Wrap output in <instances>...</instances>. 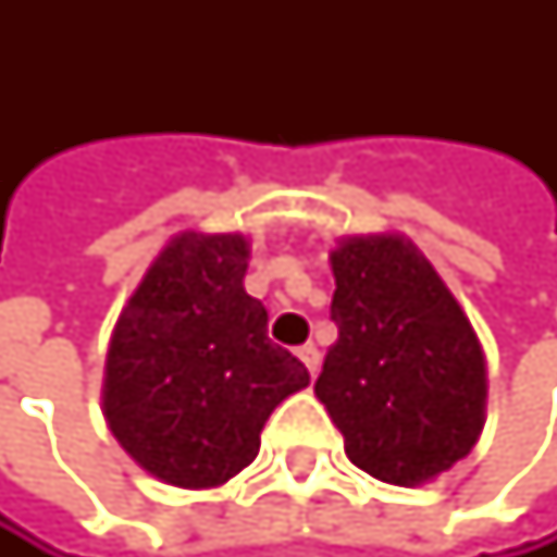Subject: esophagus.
I'll list each match as a JSON object with an SVG mask.
<instances>
[{
  "label": "esophagus",
  "mask_w": 557,
  "mask_h": 557,
  "mask_svg": "<svg viewBox=\"0 0 557 557\" xmlns=\"http://www.w3.org/2000/svg\"><path fill=\"white\" fill-rule=\"evenodd\" d=\"M297 357L304 360V368L310 371V377H317V371H320V350H317L313 344H304V347L297 350Z\"/></svg>",
  "instance_id": "obj_1"
}]
</instances>
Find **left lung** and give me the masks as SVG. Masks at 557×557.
Here are the masks:
<instances>
[{
	"instance_id": "1",
	"label": "left lung",
	"mask_w": 557,
	"mask_h": 557,
	"mask_svg": "<svg viewBox=\"0 0 557 557\" xmlns=\"http://www.w3.org/2000/svg\"><path fill=\"white\" fill-rule=\"evenodd\" d=\"M331 270L337 344L313 391L360 471L400 487L434 481L484 428L487 371L471 320L400 233L344 237Z\"/></svg>"
}]
</instances>
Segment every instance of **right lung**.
Masks as SVG:
<instances>
[{
  "mask_svg": "<svg viewBox=\"0 0 557 557\" xmlns=\"http://www.w3.org/2000/svg\"><path fill=\"white\" fill-rule=\"evenodd\" d=\"M240 233L173 237L126 300L106 354L102 414L123 451L176 487H220L260 451L304 363L267 337V310L244 290Z\"/></svg>",
  "mask_w": 557,
  "mask_h": 557,
  "instance_id": "right-lung-1",
  "label": "right lung"
}]
</instances>
